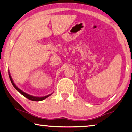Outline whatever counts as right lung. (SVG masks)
Masks as SVG:
<instances>
[{"mask_svg": "<svg viewBox=\"0 0 132 132\" xmlns=\"http://www.w3.org/2000/svg\"><path fill=\"white\" fill-rule=\"evenodd\" d=\"M8 73H9V76L10 80H11V83H12V85H13V87H14V88H15V89H16L17 91L19 92V93H21L23 96H24L25 97H26L27 98H28V99H29V100H32V101H42V100L46 99V98H47V97H48L49 96H50V95L52 94H52H49V95H48L44 96V97H35V96H32V95H29V94L25 93V92L22 91V90H21L20 89H19V88H18L17 87L16 85H15V83H14V82H13V81L12 78V77H11V74H10V73H9V71H8Z\"/></svg>", "mask_w": 132, "mask_h": 132, "instance_id": "1", "label": "right lung"}]
</instances>
